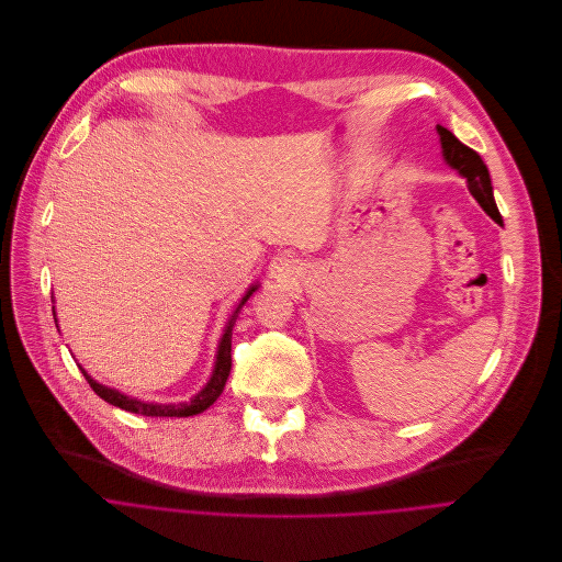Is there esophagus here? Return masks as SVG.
<instances>
[{
	"label": "esophagus",
	"instance_id": "esophagus-1",
	"mask_svg": "<svg viewBox=\"0 0 562 562\" xmlns=\"http://www.w3.org/2000/svg\"><path fill=\"white\" fill-rule=\"evenodd\" d=\"M296 270H299V263H296V259H294L292 255H279V257H274V261L270 263V272H272V277L279 279V281L290 279Z\"/></svg>",
	"mask_w": 562,
	"mask_h": 562
}]
</instances>
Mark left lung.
Wrapping results in <instances>:
<instances>
[{"instance_id": "left-lung-1", "label": "left lung", "mask_w": 562, "mask_h": 562, "mask_svg": "<svg viewBox=\"0 0 562 562\" xmlns=\"http://www.w3.org/2000/svg\"><path fill=\"white\" fill-rule=\"evenodd\" d=\"M438 135H440V148H442V157L445 161L450 164L454 170H459L461 177L468 179V188L472 192V196L481 203V207L494 218V221H503L501 212L496 207L494 201V192H492V179H490V170L485 166V161L481 159V155L476 150H472L470 146L461 144L450 131L436 126Z\"/></svg>"}]
</instances>
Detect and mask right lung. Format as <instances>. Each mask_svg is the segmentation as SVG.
Masks as SVG:
<instances>
[{"label": "right lung", "instance_id": "obj_1", "mask_svg": "<svg viewBox=\"0 0 562 562\" xmlns=\"http://www.w3.org/2000/svg\"><path fill=\"white\" fill-rule=\"evenodd\" d=\"M255 290H257V285H252V288L246 292V296L239 301L237 310L233 312V316H231L226 329H223L221 341H218V352H216V361H214L212 376H210V381L205 383V387H203L196 396H192L188 403H168V405H166V403H146V401L126 396V394H122V392H117V390H112V387H105V385L97 383L94 379H90L83 368H79V370H81V374L86 376L88 385L92 387V392H94L99 398H103L105 403L115 405V407H122V409H126V412L142 414V416H194V414H201L203 409H207V407L218 398V394L223 392V387H226V381H228L231 368H233V352H231V348H233V327H235V321H237L241 307L246 305V301L252 296Z\"/></svg>", "mask_w": 562, "mask_h": 562}]
</instances>
